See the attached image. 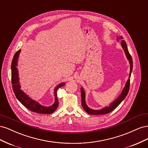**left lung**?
Wrapping results in <instances>:
<instances>
[{
	"instance_id": "8db88e82",
	"label": "left lung",
	"mask_w": 148,
	"mask_h": 148,
	"mask_svg": "<svg viewBox=\"0 0 148 148\" xmlns=\"http://www.w3.org/2000/svg\"><path fill=\"white\" fill-rule=\"evenodd\" d=\"M123 37L122 36H120L117 37V41L119 42V40H120L121 42V46H122V49H123V51L125 52V54L126 56V57L127 58V60L129 62L130 64V74H129V77L128 79H127V81L125 83V87L123 88V90L121 92L120 94V95L116 98V99L109 104V106H106L104 107H103L101 109L99 110H95L92 109L90 107H89L86 103V101H85V92L83 87L81 88V96H82V105L83 108L84 110L88 114H91V115H102V114H106L110 113V112L114 110L116 107H117L121 102H122L125 97H126L127 95H128V92L129 91V88H130V77H131V73L133 69V61H132V58L130 54V53L128 50V47L126 43L123 40Z\"/></svg>"
}]
</instances>
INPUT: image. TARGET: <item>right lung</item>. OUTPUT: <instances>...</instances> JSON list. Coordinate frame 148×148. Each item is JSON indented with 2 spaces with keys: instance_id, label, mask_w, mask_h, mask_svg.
<instances>
[{
  "instance_id": "1",
  "label": "right lung",
  "mask_w": 148,
  "mask_h": 148,
  "mask_svg": "<svg viewBox=\"0 0 148 148\" xmlns=\"http://www.w3.org/2000/svg\"><path fill=\"white\" fill-rule=\"evenodd\" d=\"M21 50L18 51L13 56L12 62L11 70H12V83L13 90L14 92L16 97L26 108L30 110L31 111L38 114H51L54 112L59 105V101L57 97V91L59 88L64 86L65 84V82H62L55 87L54 88V96L55 102L50 106H44L39 104L38 101L33 99L28 95L21 89V85L20 83L18 70L17 69L18 59Z\"/></svg>"
}]
</instances>
